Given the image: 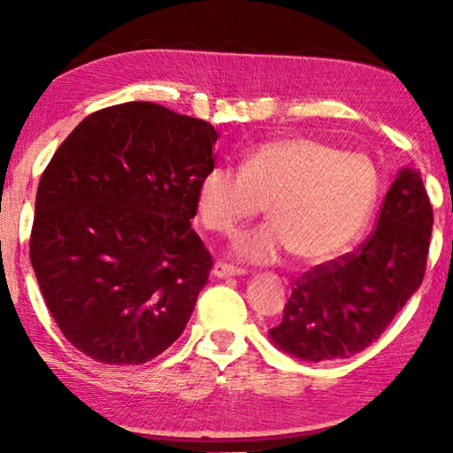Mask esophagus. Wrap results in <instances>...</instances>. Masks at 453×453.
I'll return each mask as SVG.
<instances>
[{
  "mask_svg": "<svg viewBox=\"0 0 453 453\" xmlns=\"http://www.w3.org/2000/svg\"><path fill=\"white\" fill-rule=\"evenodd\" d=\"M242 273H243L242 267H235L226 262H218L213 265V275H216V278H232V275H242Z\"/></svg>",
  "mask_w": 453,
  "mask_h": 453,
  "instance_id": "esophagus-1",
  "label": "esophagus"
}]
</instances>
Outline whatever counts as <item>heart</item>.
Instances as JSON below:
<instances>
[{
    "label": "heart",
    "mask_w": 453,
    "mask_h": 453,
    "mask_svg": "<svg viewBox=\"0 0 453 453\" xmlns=\"http://www.w3.org/2000/svg\"><path fill=\"white\" fill-rule=\"evenodd\" d=\"M378 196V173L359 153H342L313 137L262 143L242 170L211 167L197 186L203 226L234 235L267 203L270 224L242 235L235 254L267 264L289 250L297 262L321 264L362 234Z\"/></svg>",
    "instance_id": "obj_1"
}]
</instances>
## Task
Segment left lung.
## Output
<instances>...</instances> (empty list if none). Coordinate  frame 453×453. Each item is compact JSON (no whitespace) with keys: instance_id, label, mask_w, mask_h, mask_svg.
<instances>
[{"instance_id":"left-lung-1","label":"left lung","mask_w":453,"mask_h":453,"mask_svg":"<svg viewBox=\"0 0 453 453\" xmlns=\"http://www.w3.org/2000/svg\"><path fill=\"white\" fill-rule=\"evenodd\" d=\"M434 211L421 173L403 167L378 226L356 251L305 272L270 337L303 362L349 357L392 324L426 273Z\"/></svg>"}]
</instances>
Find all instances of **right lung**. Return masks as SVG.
<instances>
[{"label":"right lung","mask_w":453,"mask_h":453,"mask_svg":"<svg viewBox=\"0 0 453 453\" xmlns=\"http://www.w3.org/2000/svg\"><path fill=\"white\" fill-rule=\"evenodd\" d=\"M218 132L151 102L91 113L42 173L29 257L65 340L137 365L186 329L213 265L191 229Z\"/></svg>","instance_id":"1"}]
</instances>
